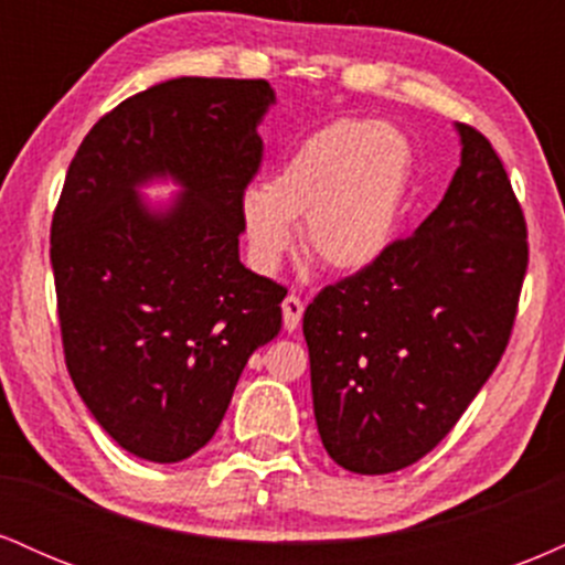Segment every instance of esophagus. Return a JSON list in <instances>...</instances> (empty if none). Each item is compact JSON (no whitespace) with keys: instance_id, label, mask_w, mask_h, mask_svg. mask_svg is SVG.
<instances>
[{"instance_id":"esophagus-1","label":"esophagus","mask_w":565,"mask_h":565,"mask_svg":"<svg viewBox=\"0 0 565 565\" xmlns=\"http://www.w3.org/2000/svg\"><path fill=\"white\" fill-rule=\"evenodd\" d=\"M302 310H305V305H302L300 297H297V295H287V297H284L281 313H284V329H287V332H291V329L300 327Z\"/></svg>"}]
</instances>
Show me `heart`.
<instances>
[{
	"label": "heart",
	"instance_id": "obj_1",
	"mask_svg": "<svg viewBox=\"0 0 565 565\" xmlns=\"http://www.w3.org/2000/svg\"><path fill=\"white\" fill-rule=\"evenodd\" d=\"M414 180L412 140L398 127L345 119L308 135L281 167L242 196L252 257L274 268L295 244L340 276L364 274L391 252Z\"/></svg>",
	"mask_w": 565,
	"mask_h": 565
}]
</instances>
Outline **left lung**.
I'll list each match as a JSON object with an SVG mask.
<instances>
[{"label":"left lung","instance_id":"obj_1","mask_svg":"<svg viewBox=\"0 0 565 565\" xmlns=\"http://www.w3.org/2000/svg\"><path fill=\"white\" fill-rule=\"evenodd\" d=\"M454 129L459 167L436 210L302 316L321 444L359 476L404 470L444 440L515 321L529 265L523 212L491 142Z\"/></svg>","mask_w":565,"mask_h":565}]
</instances>
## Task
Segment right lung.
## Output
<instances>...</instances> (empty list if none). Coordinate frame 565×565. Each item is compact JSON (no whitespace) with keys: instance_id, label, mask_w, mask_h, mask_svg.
Wrapping results in <instances>:
<instances>
[{"instance_id":"add662e5","label":"right lung","mask_w":565,"mask_h":565,"mask_svg":"<svg viewBox=\"0 0 565 565\" xmlns=\"http://www.w3.org/2000/svg\"><path fill=\"white\" fill-rule=\"evenodd\" d=\"M265 79L180 76L103 116L53 217L57 316L71 380L121 449L170 465L210 444L287 289L238 260L257 172ZM172 182L170 202L142 186Z\"/></svg>"}]
</instances>
